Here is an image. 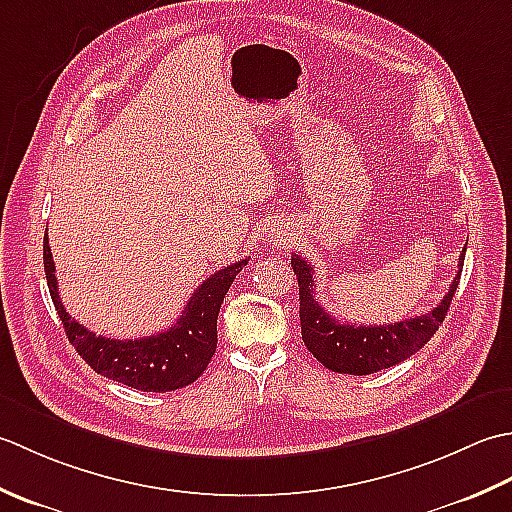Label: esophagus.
<instances>
[{"instance_id": "esophagus-1", "label": "esophagus", "mask_w": 512, "mask_h": 512, "mask_svg": "<svg viewBox=\"0 0 512 512\" xmlns=\"http://www.w3.org/2000/svg\"><path fill=\"white\" fill-rule=\"evenodd\" d=\"M276 238H280V236H276Z\"/></svg>"}]
</instances>
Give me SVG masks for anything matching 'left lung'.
I'll use <instances>...</instances> for the list:
<instances>
[{
    "instance_id": "obj_1",
    "label": "left lung",
    "mask_w": 512,
    "mask_h": 512,
    "mask_svg": "<svg viewBox=\"0 0 512 512\" xmlns=\"http://www.w3.org/2000/svg\"><path fill=\"white\" fill-rule=\"evenodd\" d=\"M466 247L457 263V276L453 280L448 294L437 302V307L429 314L406 318L393 325H349L338 322L331 314L322 309L316 300V280L314 267L305 258L294 254L291 267L298 278L300 291V331L305 347L314 353V358L325 364L327 369L336 373L349 375H369L380 369H389L393 364L411 358L415 351H420L426 342L433 338V333L440 329L446 318V311L451 307L455 289L460 285L462 267H464Z\"/></svg>"
}]
</instances>
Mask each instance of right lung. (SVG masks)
<instances>
[{"instance_id":"obj_1","label":"right lung","mask_w":512,"mask_h":512,"mask_svg":"<svg viewBox=\"0 0 512 512\" xmlns=\"http://www.w3.org/2000/svg\"><path fill=\"white\" fill-rule=\"evenodd\" d=\"M245 265L247 258L203 280V285L187 300L181 318H176L174 327L168 331L139 340H114L97 336L79 325L75 318H70L59 298L48 234L44 238V269L50 298L64 322L72 347L103 378L152 393L183 389L198 380V375H203L216 353L218 311H221L223 298L232 287L236 274H241Z\"/></svg>"}]
</instances>
